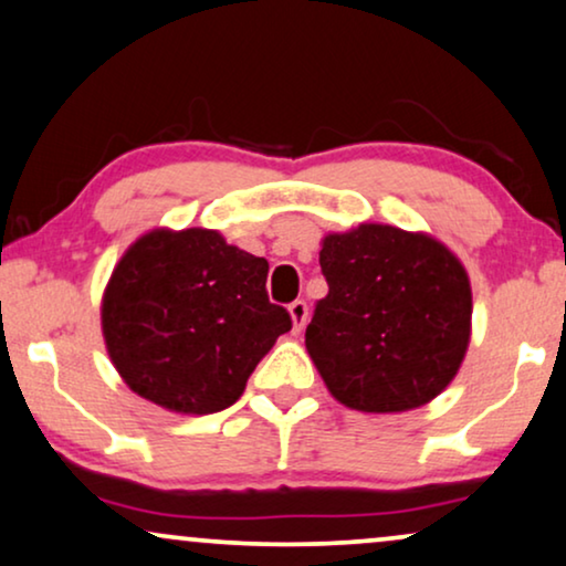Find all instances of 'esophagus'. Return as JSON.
Wrapping results in <instances>:
<instances>
[{"label": "esophagus", "instance_id": "esophagus-1", "mask_svg": "<svg viewBox=\"0 0 566 566\" xmlns=\"http://www.w3.org/2000/svg\"><path fill=\"white\" fill-rule=\"evenodd\" d=\"M290 315H292V326L295 331H300L307 323V303L305 300H295V303L290 305Z\"/></svg>", "mask_w": 566, "mask_h": 566}]
</instances>
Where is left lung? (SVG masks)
Instances as JSON below:
<instances>
[{
  "instance_id": "obj_1",
  "label": "left lung",
  "mask_w": 566,
  "mask_h": 566,
  "mask_svg": "<svg viewBox=\"0 0 566 566\" xmlns=\"http://www.w3.org/2000/svg\"><path fill=\"white\" fill-rule=\"evenodd\" d=\"M328 295L305 346L336 401L357 411H409L455 378L471 338L463 263L421 232L359 224L323 240Z\"/></svg>"
}]
</instances>
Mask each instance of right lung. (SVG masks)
Wrapping results in <instances>:
<instances>
[{"label": "right lung", "instance_id": "add662e5", "mask_svg": "<svg viewBox=\"0 0 566 566\" xmlns=\"http://www.w3.org/2000/svg\"><path fill=\"white\" fill-rule=\"evenodd\" d=\"M269 261L214 230H153L113 269L103 295L108 354L134 394L180 413H214L243 396L292 328L269 303Z\"/></svg>", "mask_w": 566, "mask_h": 566}]
</instances>
